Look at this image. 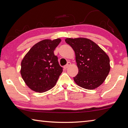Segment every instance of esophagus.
I'll return each instance as SVG.
<instances>
[{"mask_svg":"<svg viewBox=\"0 0 128 128\" xmlns=\"http://www.w3.org/2000/svg\"><path fill=\"white\" fill-rule=\"evenodd\" d=\"M71 66V63H70V62H68V63H67L66 65V66H64V68L65 69H66L68 68L69 66Z\"/></svg>","mask_w":128,"mask_h":128,"instance_id":"obj_1","label":"esophagus"}]
</instances>
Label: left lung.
<instances>
[{"instance_id": "obj_1", "label": "left lung", "mask_w": 128, "mask_h": 128, "mask_svg": "<svg viewBox=\"0 0 128 128\" xmlns=\"http://www.w3.org/2000/svg\"><path fill=\"white\" fill-rule=\"evenodd\" d=\"M75 52L78 69L77 75L73 77L80 87L93 90L102 84L111 69L109 56L95 42L85 38L65 40Z\"/></svg>"}]
</instances>
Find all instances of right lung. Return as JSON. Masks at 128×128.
<instances>
[{
  "label": "right lung",
  "mask_w": 128,
  "mask_h": 128,
  "mask_svg": "<svg viewBox=\"0 0 128 128\" xmlns=\"http://www.w3.org/2000/svg\"><path fill=\"white\" fill-rule=\"evenodd\" d=\"M61 39L44 40L30 49L21 61L20 73L28 88L43 92L55 86L62 68L54 51Z\"/></svg>",
  "instance_id": "obj_1"
}]
</instances>
